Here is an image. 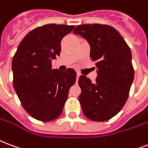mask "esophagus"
Returning a JSON list of instances; mask_svg holds the SVG:
<instances>
[{
	"label": "esophagus",
	"instance_id": "esophagus-1",
	"mask_svg": "<svg viewBox=\"0 0 148 148\" xmlns=\"http://www.w3.org/2000/svg\"><path fill=\"white\" fill-rule=\"evenodd\" d=\"M80 75H81V74H80V73H77V82L78 81L79 77H80Z\"/></svg>",
	"mask_w": 148,
	"mask_h": 148
}]
</instances>
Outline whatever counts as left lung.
Listing matches in <instances>:
<instances>
[{
    "label": "left lung",
    "mask_w": 148,
    "mask_h": 148,
    "mask_svg": "<svg viewBox=\"0 0 148 148\" xmlns=\"http://www.w3.org/2000/svg\"><path fill=\"white\" fill-rule=\"evenodd\" d=\"M74 34L88 42L98 74L95 83L84 75L79 77L83 113L92 121L109 120L121 110L129 96L134 78L131 50L119 32L108 25H80Z\"/></svg>",
    "instance_id": "1"
}]
</instances>
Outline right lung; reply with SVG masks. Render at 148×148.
Listing matches in <instances>:
<instances>
[{
    "label": "right lung",
    "mask_w": 148,
    "mask_h": 148,
    "mask_svg": "<svg viewBox=\"0 0 148 148\" xmlns=\"http://www.w3.org/2000/svg\"><path fill=\"white\" fill-rule=\"evenodd\" d=\"M74 27L48 24L36 28L21 40L13 56V87L25 110L39 121L60 116L76 82L74 69H52V60L60 54L62 39Z\"/></svg>",
    "instance_id": "right-lung-1"
}]
</instances>
